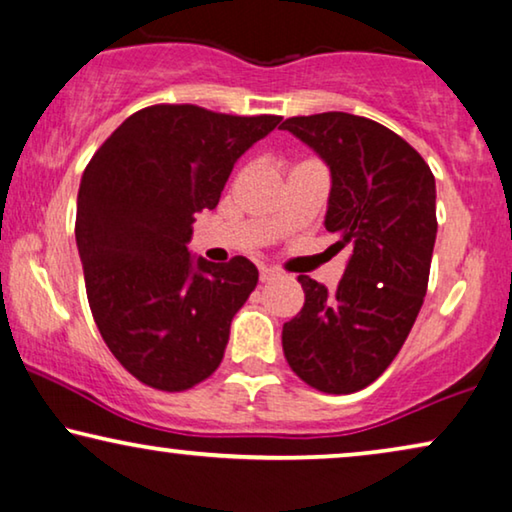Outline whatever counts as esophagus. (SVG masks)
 Returning <instances> with one entry per match:
<instances>
[{
  "instance_id": "obj_1",
  "label": "esophagus",
  "mask_w": 512,
  "mask_h": 512,
  "mask_svg": "<svg viewBox=\"0 0 512 512\" xmlns=\"http://www.w3.org/2000/svg\"><path fill=\"white\" fill-rule=\"evenodd\" d=\"M273 278H280L278 269H273V266H259V280H262V283H269Z\"/></svg>"
}]
</instances>
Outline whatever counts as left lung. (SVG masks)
Instances as JSON below:
<instances>
[{
	"label": "left lung",
	"instance_id": "left-lung-1",
	"mask_svg": "<svg viewBox=\"0 0 512 512\" xmlns=\"http://www.w3.org/2000/svg\"><path fill=\"white\" fill-rule=\"evenodd\" d=\"M331 171L325 227L350 262L334 292L299 276L306 301L283 325V352L306 385L364 390L399 355L420 313L436 243V181L392 129L352 113L297 115L280 125Z\"/></svg>",
	"mask_w": 512,
	"mask_h": 512
}]
</instances>
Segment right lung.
I'll return each mask as SVG.
<instances>
[{"mask_svg": "<svg viewBox=\"0 0 512 512\" xmlns=\"http://www.w3.org/2000/svg\"><path fill=\"white\" fill-rule=\"evenodd\" d=\"M280 120L155 104L129 115L83 171L76 243L92 318L153 390H190L225 357L257 266L194 259L187 241L194 213L218 206L234 162Z\"/></svg>", "mask_w": 512, "mask_h": 512, "instance_id": "add662e5", "label": "right lung"}]
</instances>
